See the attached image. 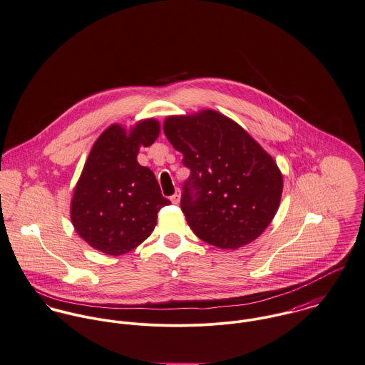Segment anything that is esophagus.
Segmentation results:
<instances>
[{
  "label": "esophagus",
  "instance_id": "obj_1",
  "mask_svg": "<svg viewBox=\"0 0 365 365\" xmlns=\"http://www.w3.org/2000/svg\"><path fill=\"white\" fill-rule=\"evenodd\" d=\"M170 202H173V204H178V202H180V192H176V193L170 197Z\"/></svg>",
  "mask_w": 365,
  "mask_h": 365
}]
</instances>
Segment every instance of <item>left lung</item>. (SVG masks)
<instances>
[{
	"label": "left lung",
	"instance_id": "8db88e82",
	"mask_svg": "<svg viewBox=\"0 0 365 365\" xmlns=\"http://www.w3.org/2000/svg\"><path fill=\"white\" fill-rule=\"evenodd\" d=\"M163 133L190 169L180 207L195 235L230 250L257 240L283 195V173L273 157L212 109L168 116Z\"/></svg>",
	"mask_w": 365,
	"mask_h": 365
}]
</instances>
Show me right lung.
<instances>
[{
	"instance_id": "obj_1",
	"label": "right lung",
	"mask_w": 365,
	"mask_h": 365,
	"mask_svg": "<svg viewBox=\"0 0 365 365\" xmlns=\"http://www.w3.org/2000/svg\"><path fill=\"white\" fill-rule=\"evenodd\" d=\"M160 122L144 119L130 130L109 125L95 141L74 187L70 217L91 247L120 256L154 231L158 211L170 204L150 168L137 161L140 147L160 135Z\"/></svg>"
}]
</instances>
